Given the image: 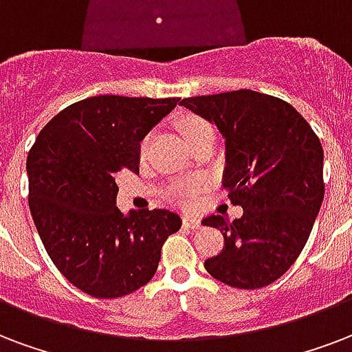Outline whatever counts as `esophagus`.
Returning a JSON list of instances; mask_svg holds the SVG:
<instances>
[{
	"label": "esophagus",
	"mask_w": 352,
	"mask_h": 352,
	"mask_svg": "<svg viewBox=\"0 0 352 352\" xmlns=\"http://www.w3.org/2000/svg\"><path fill=\"white\" fill-rule=\"evenodd\" d=\"M182 223L186 225V227H190V229H199L201 219L195 218V216H184V218H182Z\"/></svg>",
	"instance_id": "34e87169"
}]
</instances>
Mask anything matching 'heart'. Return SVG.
<instances>
[{
	"mask_svg": "<svg viewBox=\"0 0 352 352\" xmlns=\"http://www.w3.org/2000/svg\"><path fill=\"white\" fill-rule=\"evenodd\" d=\"M179 129H181L182 136L188 144H192L194 140L205 136V134H214V129L206 120L199 116H186L182 118L181 123H179ZM147 146H149V136L146 140L142 142V153L146 151ZM203 188V182L201 181H192V182H182V184H175L171 188L170 199L175 201V203H181V205H192L199 194V190Z\"/></svg>",
	"mask_w": 352,
	"mask_h": 352,
	"instance_id": "obj_1",
	"label": "heart"
}]
</instances>
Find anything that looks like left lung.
<instances>
[{"label": "left lung", "mask_w": 352, "mask_h": 352, "mask_svg": "<svg viewBox=\"0 0 352 352\" xmlns=\"http://www.w3.org/2000/svg\"><path fill=\"white\" fill-rule=\"evenodd\" d=\"M179 104L225 136L223 186L243 208L234 221L212 214L221 253L205 260L219 283L258 289L283 277L312 232L323 195V147L305 118L283 99L254 90L184 98Z\"/></svg>", "instance_id": "left-lung-1"}]
</instances>
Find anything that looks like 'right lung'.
Listing matches in <instances>:
<instances>
[{"instance_id": "1", "label": "right lung", "mask_w": 352, "mask_h": 352, "mask_svg": "<svg viewBox=\"0 0 352 352\" xmlns=\"http://www.w3.org/2000/svg\"><path fill=\"white\" fill-rule=\"evenodd\" d=\"M179 98L96 96L50 120L27 155L29 208L57 270L96 299H116L146 286L160 249L181 229L166 208L116 206V173H138L140 142Z\"/></svg>"}]
</instances>
